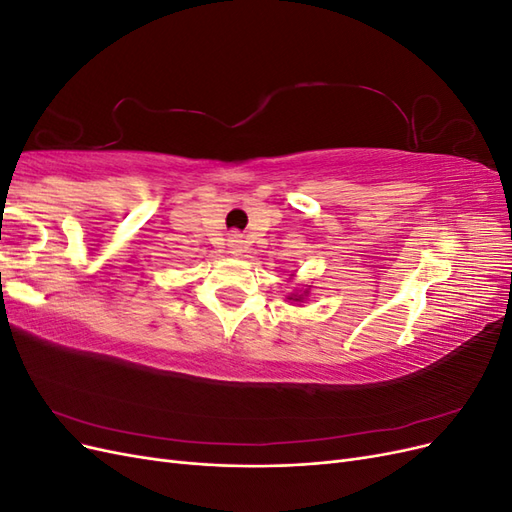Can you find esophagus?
<instances>
[{
    "label": "esophagus",
    "mask_w": 512,
    "mask_h": 512,
    "mask_svg": "<svg viewBox=\"0 0 512 512\" xmlns=\"http://www.w3.org/2000/svg\"><path fill=\"white\" fill-rule=\"evenodd\" d=\"M228 247H230V254L239 256V254L243 252V241H241V237H239V235H232V237L228 239Z\"/></svg>",
    "instance_id": "34e87169"
}]
</instances>
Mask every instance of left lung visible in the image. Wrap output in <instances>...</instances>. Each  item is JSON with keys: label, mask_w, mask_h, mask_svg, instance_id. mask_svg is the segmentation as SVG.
<instances>
[{"label": "left lung", "mask_w": 512, "mask_h": 512, "mask_svg": "<svg viewBox=\"0 0 512 512\" xmlns=\"http://www.w3.org/2000/svg\"><path fill=\"white\" fill-rule=\"evenodd\" d=\"M307 292H309V290H303V292H297V294H290L288 299H290V301H297V303H303V299L307 297Z\"/></svg>", "instance_id": "left-lung-1"}]
</instances>
